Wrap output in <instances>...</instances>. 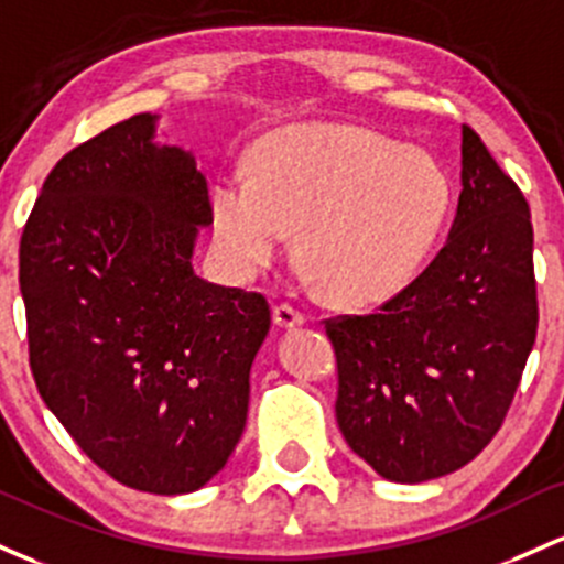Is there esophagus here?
Segmentation results:
<instances>
[{
    "instance_id": "obj_1",
    "label": "esophagus",
    "mask_w": 564,
    "mask_h": 564,
    "mask_svg": "<svg viewBox=\"0 0 564 564\" xmlns=\"http://www.w3.org/2000/svg\"><path fill=\"white\" fill-rule=\"evenodd\" d=\"M303 322H306V316H303L299 308L288 306V303L274 306V325L282 327V330H293V327H301Z\"/></svg>"
}]
</instances>
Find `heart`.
<instances>
[{
  "label": "heart",
  "instance_id": "heart-1",
  "mask_svg": "<svg viewBox=\"0 0 564 564\" xmlns=\"http://www.w3.org/2000/svg\"><path fill=\"white\" fill-rule=\"evenodd\" d=\"M451 199V178L429 151L357 124H293L258 145L252 181H215L213 239L226 265L250 276L295 231L301 263L330 301L362 308L419 276Z\"/></svg>",
  "mask_w": 564,
  "mask_h": 564
}]
</instances>
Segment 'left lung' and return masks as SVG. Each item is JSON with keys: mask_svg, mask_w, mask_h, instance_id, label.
Segmentation results:
<instances>
[{"mask_svg": "<svg viewBox=\"0 0 564 564\" xmlns=\"http://www.w3.org/2000/svg\"><path fill=\"white\" fill-rule=\"evenodd\" d=\"M460 186L445 248L419 280L381 312L327 322L340 434L389 482L477 458L535 344L530 207L471 128H460Z\"/></svg>", "mask_w": 564, "mask_h": 564, "instance_id": "obj_1", "label": "left lung"}]
</instances>
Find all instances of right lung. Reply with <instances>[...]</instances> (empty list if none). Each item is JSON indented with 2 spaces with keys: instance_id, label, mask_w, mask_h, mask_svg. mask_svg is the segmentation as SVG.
Instances as JSON below:
<instances>
[{
  "instance_id": "1",
  "label": "right lung",
  "mask_w": 564,
  "mask_h": 564,
  "mask_svg": "<svg viewBox=\"0 0 564 564\" xmlns=\"http://www.w3.org/2000/svg\"><path fill=\"white\" fill-rule=\"evenodd\" d=\"M135 113L68 151L21 237L36 389L117 482L194 492L245 432L250 367L269 335L263 295L194 271L210 220L192 151Z\"/></svg>"
}]
</instances>
